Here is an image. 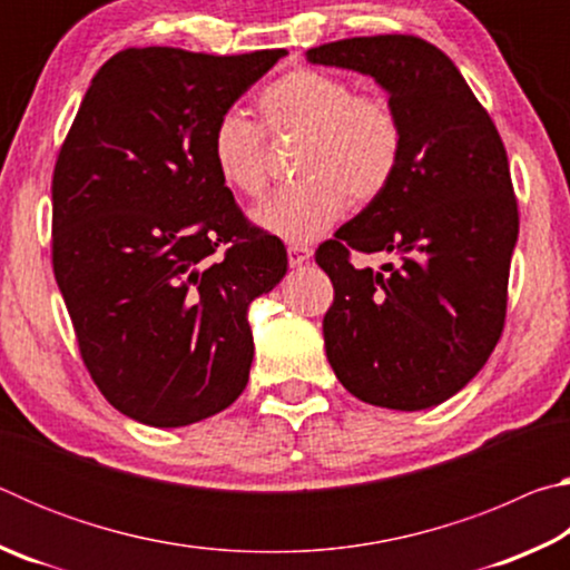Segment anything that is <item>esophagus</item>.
<instances>
[{
    "label": "esophagus",
    "instance_id": "1",
    "mask_svg": "<svg viewBox=\"0 0 570 570\" xmlns=\"http://www.w3.org/2000/svg\"><path fill=\"white\" fill-rule=\"evenodd\" d=\"M286 254H288V266H302L308 262V258H312V248L292 244L286 248Z\"/></svg>",
    "mask_w": 570,
    "mask_h": 570
}]
</instances>
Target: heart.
Segmentation results:
<instances>
[{
    "label": "heart",
    "mask_w": 570,
    "mask_h": 570,
    "mask_svg": "<svg viewBox=\"0 0 570 570\" xmlns=\"http://www.w3.org/2000/svg\"><path fill=\"white\" fill-rule=\"evenodd\" d=\"M264 130L298 135L292 186L272 193L254 210L256 224L292 244L322 236L352 206H370L390 188L402 163L400 112L377 92H354L342 75L296 67L258 98ZM256 122L228 110L210 130V160L220 183L238 196L266 186V138Z\"/></svg>",
    "instance_id": "heart-1"
}]
</instances>
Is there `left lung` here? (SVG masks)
I'll return each instance as SVG.
<instances>
[{"instance_id":"1","label":"left lung","mask_w":570,"mask_h":570,"mask_svg":"<svg viewBox=\"0 0 570 570\" xmlns=\"http://www.w3.org/2000/svg\"><path fill=\"white\" fill-rule=\"evenodd\" d=\"M314 65L372 75L400 112L390 188L316 248L332 278L324 346L346 390L387 410H428L475 377L503 334L518 200L495 122L455 62L414 35L352 37L306 50ZM354 249L397 253L390 275Z\"/></svg>"}]
</instances>
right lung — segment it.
Instances as JSON below:
<instances>
[{"mask_svg":"<svg viewBox=\"0 0 570 570\" xmlns=\"http://www.w3.org/2000/svg\"><path fill=\"white\" fill-rule=\"evenodd\" d=\"M284 55L128 47L57 156V286L92 382L142 424L186 428L246 390V312L284 278L286 248L220 183L210 130Z\"/></svg>","mask_w":570,"mask_h":570,"instance_id":"right-lung-1","label":"right lung"}]
</instances>
